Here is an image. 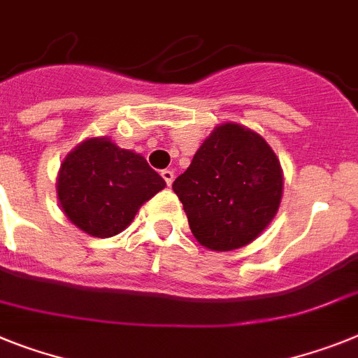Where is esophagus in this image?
I'll return each instance as SVG.
<instances>
[{"label":"esophagus","instance_id":"1","mask_svg":"<svg viewBox=\"0 0 358 358\" xmlns=\"http://www.w3.org/2000/svg\"><path fill=\"white\" fill-rule=\"evenodd\" d=\"M161 177H163L164 179V182H166L168 186H172V182H173V170H163V172H161Z\"/></svg>","mask_w":358,"mask_h":358}]
</instances>
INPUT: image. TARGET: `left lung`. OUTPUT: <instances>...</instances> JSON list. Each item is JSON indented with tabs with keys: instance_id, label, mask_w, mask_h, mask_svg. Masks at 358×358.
Instances as JSON below:
<instances>
[{
	"instance_id": "1",
	"label": "left lung",
	"mask_w": 358,
	"mask_h": 358,
	"mask_svg": "<svg viewBox=\"0 0 358 358\" xmlns=\"http://www.w3.org/2000/svg\"><path fill=\"white\" fill-rule=\"evenodd\" d=\"M282 185V168L264 137L243 124L222 123L172 188L201 246L231 252L257 239L273 221Z\"/></svg>"
}]
</instances>
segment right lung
<instances>
[{"mask_svg":"<svg viewBox=\"0 0 358 358\" xmlns=\"http://www.w3.org/2000/svg\"><path fill=\"white\" fill-rule=\"evenodd\" d=\"M164 186L141 154L119 148L108 137H90L63 159L56 192L72 224L105 239L121 234Z\"/></svg>","mask_w":358,"mask_h":358,"instance_id":"right-lung-1","label":"right lung"}]
</instances>
